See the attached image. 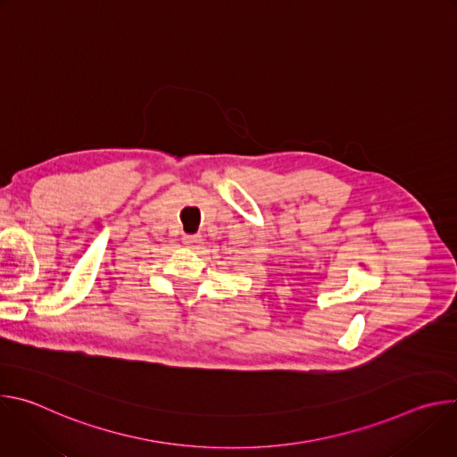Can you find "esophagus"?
<instances>
[{"label":"esophagus","mask_w":457,"mask_h":457,"mask_svg":"<svg viewBox=\"0 0 457 457\" xmlns=\"http://www.w3.org/2000/svg\"><path fill=\"white\" fill-rule=\"evenodd\" d=\"M182 242L187 247H197L203 242V237L201 235H182Z\"/></svg>","instance_id":"34e87169"}]
</instances>
